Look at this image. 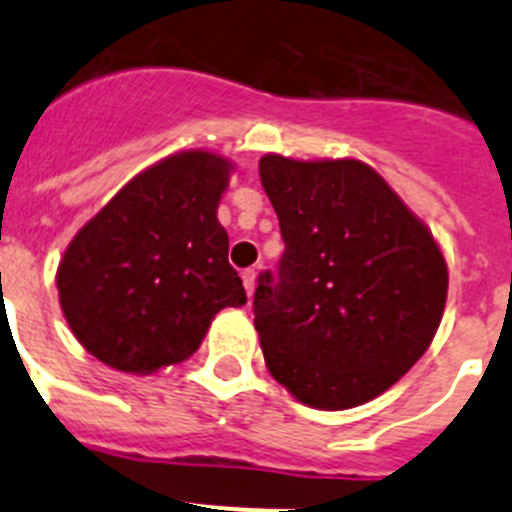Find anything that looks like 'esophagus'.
<instances>
[{"instance_id":"1","label":"esophagus","mask_w":512,"mask_h":512,"mask_svg":"<svg viewBox=\"0 0 512 512\" xmlns=\"http://www.w3.org/2000/svg\"><path fill=\"white\" fill-rule=\"evenodd\" d=\"M241 277H243V287H246V295L253 297V289H256V271L246 269Z\"/></svg>"}]
</instances>
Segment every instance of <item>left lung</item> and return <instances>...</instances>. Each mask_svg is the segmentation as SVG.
<instances>
[{"label": "left lung", "mask_w": 512, "mask_h": 512, "mask_svg": "<svg viewBox=\"0 0 512 512\" xmlns=\"http://www.w3.org/2000/svg\"><path fill=\"white\" fill-rule=\"evenodd\" d=\"M284 253L253 325L271 377L310 408L374 400L410 372L441 323L449 271L431 230L372 166L259 161Z\"/></svg>", "instance_id": "1"}]
</instances>
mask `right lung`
<instances>
[{
    "label": "right lung",
    "instance_id": "obj_1",
    "mask_svg": "<svg viewBox=\"0 0 512 512\" xmlns=\"http://www.w3.org/2000/svg\"><path fill=\"white\" fill-rule=\"evenodd\" d=\"M230 161L164 158L128 182L63 253L56 284L74 336L117 372L151 374L200 348L223 307L246 305L217 202Z\"/></svg>",
    "mask_w": 512,
    "mask_h": 512
}]
</instances>
